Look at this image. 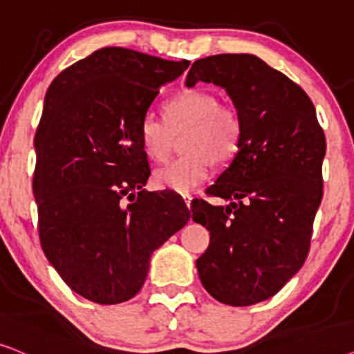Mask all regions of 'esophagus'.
Listing matches in <instances>:
<instances>
[{"mask_svg": "<svg viewBox=\"0 0 354 354\" xmlns=\"http://www.w3.org/2000/svg\"><path fill=\"white\" fill-rule=\"evenodd\" d=\"M183 199H185V204L191 209V202H192V196L191 194H183Z\"/></svg>", "mask_w": 354, "mask_h": 354, "instance_id": "esophagus-1", "label": "esophagus"}]
</instances>
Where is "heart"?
<instances>
[{
  "label": "heart",
  "mask_w": 354,
  "mask_h": 354,
  "mask_svg": "<svg viewBox=\"0 0 354 354\" xmlns=\"http://www.w3.org/2000/svg\"><path fill=\"white\" fill-rule=\"evenodd\" d=\"M165 122L147 115L139 124V140L145 155L162 163L173 149L174 136H183L185 155L158 168L153 180L158 187L189 192L209 178L212 160L228 163L238 153L243 121L238 110L220 103L215 93L187 88L163 106Z\"/></svg>",
  "instance_id": "1"
}]
</instances>
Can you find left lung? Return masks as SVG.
Here are the masks:
<instances>
[{
	"label": "left lung",
	"instance_id": "obj_1",
	"mask_svg": "<svg viewBox=\"0 0 354 354\" xmlns=\"http://www.w3.org/2000/svg\"><path fill=\"white\" fill-rule=\"evenodd\" d=\"M199 81L228 92L243 136L238 153L207 189L230 205L204 199L191 205L192 220L210 232L196 266L216 301L251 306L279 293L308 257L324 194V129L308 93L254 55L197 59L186 86Z\"/></svg>",
	"mask_w": 354,
	"mask_h": 354
}]
</instances>
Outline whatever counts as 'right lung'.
Instances as JSON below:
<instances>
[{
	"label": "right lung",
	"mask_w": 354,
	"mask_h": 354,
	"mask_svg": "<svg viewBox=\"0 0 354 354\" xmlns=\"http://www.w3.org/2000/svg\"><path fill=\"white\" fill-rule=\"evenodd\" d=\"M187 68L106 46L46 91L32 181L40 244L64 283L93 303L134 298L152 252L191 218L180 194L142 189L150 167L139 140L160 87Z\"/></svg>",
	"instance_id": "add662e5"
}]
</instances>
